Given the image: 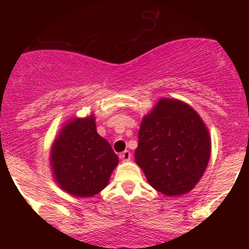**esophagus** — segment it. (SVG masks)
<instances>
[{
    "label": "esophagus",
    "instance_id": "1",
    "mask_svg": "<svg viewBox=\"0 0 249 249\" xmlns=\"http://www.w3.org/2000/svg\"><path fill=\"white\" fill-rule=\"evenodd\" d=\"M121 159L123 161H128L131 159V152L130 151H124V152H122L121 154Z\"/></svg>",
    "mask_w": 249,
    "mask_h": 249
}]
</instances>
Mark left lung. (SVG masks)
Listing matches in <instances>:
<instances>
[{
    "instance_id": "8db88e82",
    "label": "left lung",
    "mask_w": 249,
    "mask_h": 249,
    "mask_svg": "<svg viewBox=\"0 0 249 249\" xmlns=\"http://www.w3.org/2000/svg\"><path fill=\"white\" fill-rule=\"evenodd\" d=\"M211 157V138L186 103L161 98L142 118L134 159L154 190L186 194L201 179Z\"/></svg>"
}]
</instances>
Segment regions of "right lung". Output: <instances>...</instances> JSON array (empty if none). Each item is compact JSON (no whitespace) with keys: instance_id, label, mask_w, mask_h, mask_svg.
<instances>
[{"instance_id":"1","label":"right lung","mask_w":249,"mask_h":249,"mask_svg":"<svg viewBox=\"0 0 249 249\" xmlns=\"http://www.w3.org/2000/svg\"><path fill=\"white\" fill-rule=\"evenodd\" d=\"M50 164L58 186L71 196L87 198L107 186L118 157L97 133L95 116L65 124L51 147Z\"/></svg>"}]
</instances>
